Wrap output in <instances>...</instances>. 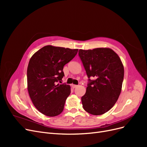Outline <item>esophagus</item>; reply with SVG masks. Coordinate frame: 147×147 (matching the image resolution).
<instances>
[{
    "instance_id": "esophagus-1",
    "label": "esophagus",
    "mask_w": 147,
    "mask_h": 147,
    "mask_svg": "<svg viewBox=\"0 0 147 147\" xmlns=\"http://www.w3.org/2000/svg\"><path fill=\"white\" fill-rule=\"evenodd\" d=\"M72 87L73 88H77L78 86L77 85H76V84H72Z\"/></svg>"
}]
</instances>
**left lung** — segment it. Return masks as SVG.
<instances>
[{
  "label": "left lung",
  "mask_w": 147,
  "mask_h": 147,
  "mask_svg": "<svg viewBox=\"0 0 147 147\" xmlns=\"http://www.w3.org/2000/svg\"><path fill=\"white\" fill-rule=\"evenodd\" d=\"M78 55L89 78L85 94L82 97L84 110L94 115L108 112L121 91L124 67L118 55L109 48L79 50ZM94 77L95 80H91Z\"/></svg>",
  "instance_id": "1"
}]
</instances>
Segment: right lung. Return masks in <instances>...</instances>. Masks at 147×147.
I'll return each instance as SVG.
<instances>
[{"label": "right lung", "instance_id": "right-lung-1", "mask_svg": "<svg viewBox=\"0 0 147 147\" xmlns=\"http://www.w3.org/2000/svg\"><path fill=\"white\" fill-rule=\"evenodd\" d=\"M78 49L47 45L31 57L27 70L28 90L34 105L48 117H56L64 110L70 94L69 84H59L64 66L76 56Z\"/></svg>", "mask_w": 147, "mask_h": 147}]
</instances>
